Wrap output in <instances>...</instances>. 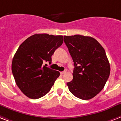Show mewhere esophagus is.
<instances>
[{"label":"esophagus","instance_id":"esophagus-1","mask_svg":"<svg viewBox=\"0 0 121 121\" xmlns=\"http://www.w3.org/2000/svg\"><path fill=\"white\" fill-rule=\"evenodd\" d=\"M66 72H67V70H64V71H62V72H60V74L62 75V74H65Z\"/></svg>","mask_w":121,"mask_h":121}]
</instances>
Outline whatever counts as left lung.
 <instances>
[{
	"mask_svg": "<svg viewBox=\"0 0 121 121\" xmlns=\"http://www.w3.org/2000/svg\"><path fill=\"white\" fill-rule=\"evenodd\" d=\"M64 43L73 60V79L68 82L72 94L89 100L100 92L108 79L110 64L104 48L90 36H64Z\"/></svg>",
	"mask_w": 121,
	"mask_h": 121,
	"instance_id": "left-lung-1",
	"label": "left lung"
}]
</instances>
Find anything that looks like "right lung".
Returning <instances> with one entry per match:
<instances>
[{
	"label": "right lung",
	"instance_id": "right-lung-1",
	"mask_svg": "<svg viewBox=\"0 0 121 121\" xmlns=\"http://www.w3.org/2000/svg\"><path fill=\"white\" fill-rule=\"evenodd\" d=\"M62 43V35L35 34L19 47L12 72L17 86L26 96L38 99L50 91L60 73L43 65V62L51 63L52 56Z\"/></svg>",
	"mask_w": 121,
	"mask_h": 121
}]
</instances>
